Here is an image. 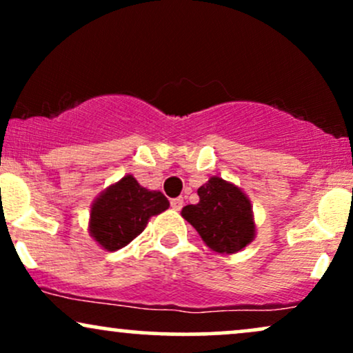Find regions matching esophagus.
<instances>
[{"label":"esophagus","instance_id":"34e87169","mask_svg":"<svg viewBox=\"0 0 353 353\" xmlns=\"http://www.w3.org/2000/svg\"><path fill=\"white\" fill-rule=\"evenodd\" d=\"M182 205H184V199H182V197H176V199L171 201V208L174 210H181Z\"/></svg>","mask_w":353,"mask_h":353}]
</instances>
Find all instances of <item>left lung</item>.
Instances as JSON below:
<instances>
[{
  "label": "left lung",
  "instance_id": "obj_1",
  "mask_svg": "<svg viewBox=\"0 0 353 353\" xmlns=\"http://www.w3.org/2000/svg\"><path fill=\"white\" fill-rule=\"evenodd\" d=\"M197 194L199 202L182 208L181 216L199 232L210 250L236 254L254 241L252 204L239 185L212 176Z\"/></svg>",
  "mask_w": 353,
  "mask_h": 353
}]
</instances>
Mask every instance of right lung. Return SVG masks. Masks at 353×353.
I'll use <instances>...</instances> for the list:
<instances>
[{
  "mask_svg": "<svg viewBox=\"0 0 353 353\" xmlns=\"http://www.w3.org/2000/svg\"><path fill=\"white\" fill-rule=\"evenodd\" d=\"M168 208L169 201L163 192L143 188L132 174H128L92 202L89 236L104 250H119L143 232L149 219Z\"/></svg>",
  "mask_w": 353,
  "mask_h": 353,
  "instance_id": "add662e5",
  "label": "right lung"
}]
</instances>
